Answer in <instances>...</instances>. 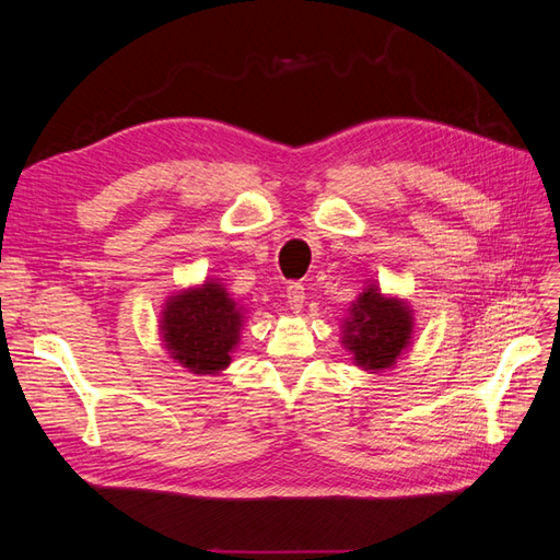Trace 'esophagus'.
<instances>
[{
	"instance_id": "obj_1",
	"label": "esophagus",
	"mask_w": 560,
	"mask_h": 560,
	"mask_svg": "<svg viewBox=\"0 0 560 560\" xmlns=\"http://www.w3.org/2000/svg\"><path fill=\"white\" fill-rule=\"evenodd\" d=\"M303 301H306V290H303L301 282H290L287 284V303L294 313L303 308Z\"/></svg>"
}]
</instances>
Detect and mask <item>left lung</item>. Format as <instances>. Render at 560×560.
Returning <instances> with one entry per match:
<instances>
[{
	"label": "left lung",
	"mask_w": 560,
	"mask_h": 560,
	"mask_svg": "<svg viewBox=\"0 0 560 560\" xmlns=\"http://www.w3.org/2000/svg\"><path fill=\"white\" fill-rule=\"evenodd\" d=\"M341 319V343L352 354L354 366L369 374L393 369L413 343L411 303L385 294L381 284L369 280Z\"/></svg>",
	"instance_id": "8db88e82"
}]
</instances>
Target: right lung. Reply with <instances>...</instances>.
<instances>
[{"label": "right lung", "instance_id": "right-lung-1", "mask_svg": "<svg viewBox=\"0 0 560 560\" xmlns=\"http://www.w3.org/2000/svg\"><path fill=\"white\" fill-rule=\"evenodd\" d=\"M247 308L235 301L219 278L173 292L165 299L159 334L163 348L182 369L196 376H217L241 346Z\"/></svg>", "mask_w": 560, "mask_h": 560}]
</instances>
